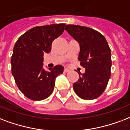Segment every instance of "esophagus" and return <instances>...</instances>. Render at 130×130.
Wrapping results in <instances>:
<instances>
[{"label": "esophagus", "instance_id": "1", "mask_svg": "<svg viewBox=\"0 0 130 130\" xmlns=\"http://www.w3.org/2000/svg\"><path fill=\"white\" fill-rule=\"evenodd\" d=\"M69 72V69H67V68H65V69H64V72H65V73H67V72Z\"/></svg>", "mask_w": 130, "mask_h": 130}]
</instances>
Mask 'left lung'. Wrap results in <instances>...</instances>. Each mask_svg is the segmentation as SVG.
I'll list each match as a JSON object with an SVG mask.
<instances>
[{
    "label": "left lung",
    "mask_w": 130,
    "mask_h": 130,
    "mask_svg": "<svg viewBox=\"0 0 130 130\" xmlns=\"http://www.w3.org/2000/svg\"><path fill=\"white\" fill-rule=\"evenodd\" d=\"M67 30L80 45L78 60L85 68L74 83L76 95L83 100H94L103 93L110 78L111 52L108 42L100 32L91 28L68 24Z\"/></svg>",
    "instance_id": "left-lung-1"
}]
</instances>
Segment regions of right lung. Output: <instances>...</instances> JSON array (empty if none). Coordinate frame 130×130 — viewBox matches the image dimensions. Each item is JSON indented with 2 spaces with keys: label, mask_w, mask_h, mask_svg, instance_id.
<instances>
[{
  "label": "right lung",
  "mask_w": 130,
  "mask_h": 130,
  "mask_svg": "<svg viewBox=\"0 0 130 130\" xmlns=\"http://www.w3.org/2000/svg\"><path fill=\"white\" fill-rule=\"evenodd\" d=\"M65 24L36 26L18 39L11 59V73L20 91L30 100H43L52 94L55 79L64 67L56 65L45 71L43 54L51 51L52 41L64 31Z\"/></svg>",
  "instance_id": "add662e5"
}]
</instances>
